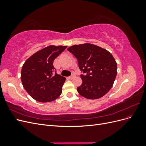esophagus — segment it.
<instances>
[{
  "instance_id": "34e87169",
  "label": "esophagus",
  "mask_w": 146,
  "mask_h": 146,
  "mask_svg": "<svg viewBox=\"0 0 146 146\" xmlns=\"http://www.w3.org/2000/svg\"><path fill=\"white\" fill-rule=\"evenodd\" d=\"M75 77H76V75H75V74H72V76H70L69 78L70 79H71V80H72V79L74 78Z\"/></svg>"
}]
</instances>
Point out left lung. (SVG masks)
<instances>
[{
	"mask_svg": "<svg viewBox=\"0 0 146 146\" xmlns=\"http://www.w3.org/2000/svg\"><path fill=\"white\" fill-rule=\"evenodd\" d=\"M68 50L76 57L82 84L77 90L88 99H98L111 90L117 75V63L111 53L90 43L73 45Z\"/></svg>",
	"mask_w": 146,
	"mask_h": 146,
	"instance_id": "1",
	"label": "left lung"
}]
</instances>
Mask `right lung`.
<instances>
[{"instance_id": "add662e5", "label": "right lung", "mask_w": 146, "mask_h": 146, "mask_svg": "<svg viewBox=\"0 0 146 146\" xmlns=\"http://www.w3.org/2000/svg\"><path fill=\"white\" fill-rule=\"evenodd\" d=\"M67 46L50 45L35 53L25 61L21 79L25 91L33 99L40 102H50L62 92L66 78L54 74V60Z\"/></svg>"}]
</instances>
